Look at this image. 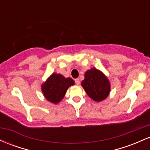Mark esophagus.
Returning <instances> with one entry per match:
<instances>
[{"instance_id":"esophagus-1","label":"esophagus","mask_w":150,"mask_h":150,"mask_svg":"<svg viewBox=\"0 0 150 150\" xmlns=\"http://www.w3.org/2000/svg\"><path fill=\"white\" fill-rule=\"evenodd\" d=\"M75 83H76L77 85H80V79H79V78L75 79Z\"/></svg>"}]
</instances>
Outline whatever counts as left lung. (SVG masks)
Returning a JSON list of instances; mask_svg holds the SVG:
<instances>
[{"label":"left lung","instance_id":"8db88e82","mask_svg":"<svg viewBox=\"0 0 150 150\" xmlns=\"http://www.w3.org/2000/svg\"><path fill=\"white\" fill-rule=\"evenodd\" d=\"M81 84L89 97L96 101L104 100L110 92V83L107 77L96 68L86 72L85 80Z\"/></svg>","mask_w":150,"mask_h":150}]
</instances>
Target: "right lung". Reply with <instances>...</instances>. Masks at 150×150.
Here are the masks:
<instances>
[{
	"mask_svg": "<svg viewBox=\"0 0 150 150\" xmlns=\"http://www.w3.org/2000/svg\"><path fill=\"white\" fill-rule=\"evenodd\" d=\"M74 85L73 79L65 78L61 74H52L42 86L44 97L50 102L57 104L64 97L67 89Z\"/></svg>",
	"mask_w": 150,
	"mask_h": 150,
	"instance_id": "obj_1",
	"label": "right lung"
}]
</instances>
